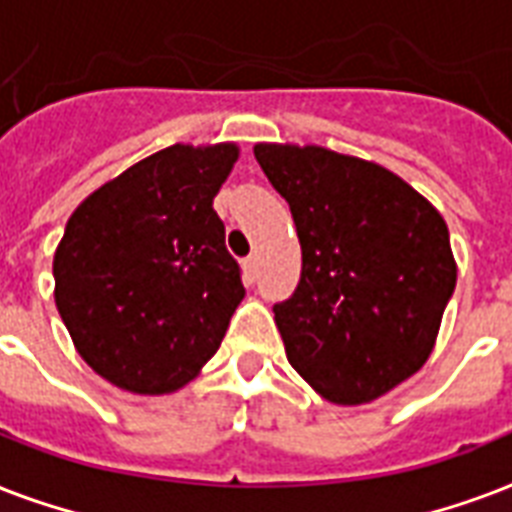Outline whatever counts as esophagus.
Wrapping results in <instances>:
<instances>
[{"mask_svg": "<svg viewBox=\"0 0 512 512\" xmlns=\"http://www.w3.org/2000/svg\"><path fill=\"white\" fill-rule=\"evenodd\" d=\"M243 269H245V275H248V280H256V277H259V259L251 253V256L243 261Z\"/></svg>", "mask_w": 512, "mask_h": 512, "instance_id": "obj_1", "label": "esophagus"}]
</instances>
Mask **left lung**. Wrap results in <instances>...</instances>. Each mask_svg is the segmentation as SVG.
Segmentation results:
<instances>
[{"label": "left lung", "mask_w": 512, "mask_h": 512, "mask_svg": "<svg viewBox=\"0 0 512 512\" xmlns=\"http://www.w3.org/2000/svg\"><path fill=\"white\" fill-rule=\"evenodd\" d=\"M301 245V280L275 304L285 355L320 398L360 406L425 366L457 285L449 227L376 162L323 146L256 144Z\"/></svg>", "instance_id": "8db88e82"}]
</instances>
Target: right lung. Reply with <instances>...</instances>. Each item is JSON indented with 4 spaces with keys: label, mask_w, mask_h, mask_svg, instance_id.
I'll return each mask as SVG.
<instances>
[{
    "label": "right lung",
    "mask_w": 512,
    "mask_h": 512,
    "mask_svg": "<svg viewBox=\"0 0 512 512\" xmlns=\"http://www.w3.org/2000/svg\"><path fill=\"white\" fill-rule=\"evenodd\" d=\"M237 144H173L95 189L55 248V307L87 366L120 390H181L243 301L213 197Z\"/></svg>",
    "instance_id": "1"
}]
</instances>
